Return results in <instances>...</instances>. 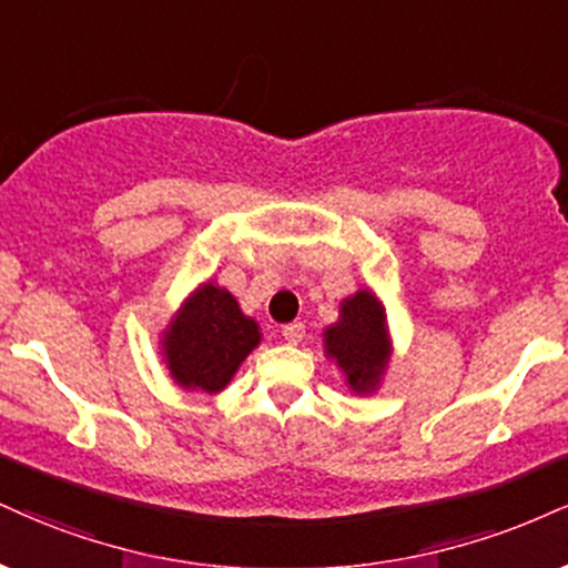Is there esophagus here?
Instances as JSON below:
<instances>
[{
	"label": "esophagus",
	"mask_w": 568,
	"mask_h": 568,
	"mask_svg": "<svg viewBox=\"0 0 568 568\" xmlns=\"http://www.w3.org/2000/svg\"><path fill=\"white\" fill-rule=\"evenodd\" d=\"M306 336V325L304 323H291V325H283V338L288 341V344H298Z\"/></svg>",
	"instance_id": "esophagus-1"
}]
</instances>
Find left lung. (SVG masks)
<instances>
[{"label": "left lung", "instance_id": "1", "mask_svg": "<svg viewBox=\"0 0 568 568\" xmlns=\"http://www.w3.org/2000/svg\"><path fill=\"white\" fill-rule=\"evenodd\" d=\"M325 349L336 357L354 392H367L378 384L388 359V336L384 310L373 293L359 291L346 298L341 323L325 331Z\"/></svg>", "mask_w": 568, "mask_h": 568}]
</instances>
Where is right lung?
<instances>
[{
    "label": "right lung",
    "instance_id": "obj_1",
    "mask_svg": "<svg viewBox=\"0 0 568 568\" xmlns=\"http://www.w3.org/2000/svg\"><path fill=\"white\" fill-rule=\"evenodd\" d=\"M258 344V327L235 298L216 285L193 293L163 338L169 371L176 384L214 394Z\"/></svg>",
    "mask_w": 568,
    "mask_h": 568
}]
</instances>
